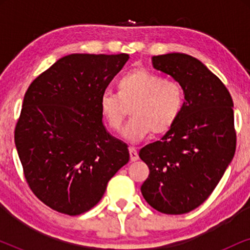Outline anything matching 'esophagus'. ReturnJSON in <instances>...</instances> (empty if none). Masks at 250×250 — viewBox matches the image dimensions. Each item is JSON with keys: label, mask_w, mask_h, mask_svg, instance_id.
<instances>
[{"label": "esophagus", "mask_w": 250, "mask_h": 250, "mask_svg": "<svg viewBox=\"0 0 250 250\" xmlns=\"http://www.w3.org/2000/svg\"><path fill=\"white\" fill-rule=\"evenodd\" d=\"M129 157H131V162H136V160L139 159L138 151H136V149L133 148V146L129 148Z\"/></svg>", "instance_id": "34e87169"}]
</instances>
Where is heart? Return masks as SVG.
I'll use <instances>...</instances> for the list:
<instances>
[{"instance_id":"1","label":"heart","mask_w":250,"mask_h":250,"mask_svg":"<svg viewBox=\"0 0 250 250\" xmlns=\"http://www.w3.org/2000/svg\"><path fill=\"white\" fill-rule=\"evenodd\" d=\"M183 102V88L177 82L138 68L119 78L117 93L104 91L99 107L109 127L119 132L127 108L132 105V118L123 135L129 142L136 143L151 131L156 134L169 131L180 117Z\"/></svg>"}]
</instances>
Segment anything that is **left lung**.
Here are the masks:
<instances>
[{
    "label": "left lung",
    "instance_id": "left-lung-1",
    "mask_svg": "<svg viewBox=\"0 0 250 250\" xmlns=\"http://www.w3.org/2000/svg\"><path fill=\"white\" fill-rule=\"evenodd\" d=\"M151 61L182 86L186 101L162 140L140 150L150 169L141 192L160 213L186 214L210 196L233 159V101L220 78L189 54L153 56Z\"/></svg>",
    "mask_w": 250,
    "mask_h": 250
}]
</instances>
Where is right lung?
<instances>
[{
  "label": "right lung",
  "mask_w": 250,
  "mask_h": 250,
  "mask_svg": "<svg viewBox=\"0 0 250 250\" xmlns=\"http://www.w3.org/2000/svg\"><path fill=\"white\" fill-rule=\"evenodd\" d=\"M129 56L73 53L29 85L15 131L27 183L59 213L80 215L101 200L129 160L127 145L104 127L101 94Z\"/></svg>",
  "instance_id": "1"
}]
</instances>
